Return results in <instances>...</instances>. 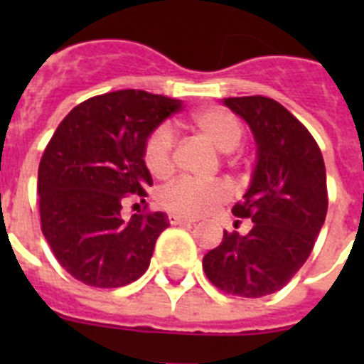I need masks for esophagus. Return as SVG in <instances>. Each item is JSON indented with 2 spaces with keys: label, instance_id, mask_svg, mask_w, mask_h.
<instances>
[{
  "label": "esophagus",
  "instance_id": "1",
  "mask_svg": "<svg viewBox=\"0 0 364 364\" xmlns=\"http://www.w3.org/2000/svg\"><path fill=\"white\" fill-rule=\"evenodd\" d=\"M169 222H171L173 226H176V224H195V218H189V217H184V215H169Z\"/></svg>",
  "mask_w": 364,
  "mask_h": 364
}]
</instances>
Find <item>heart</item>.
<instances>
[{
  "mask_svg": "<svg viewBox=\"0 0 364 364\" xmlns=\"http://www.w3.org/2000/svg\"><path fill=\"white\" fill-rule=\"evenodd\" d=\"M195 133L220 153H231L242 144L246 129L233 112L224 107H205L191 118ZM142 159L154 178H167L175 169V136L167 125H160L144 142ZM231 191L224 182H197L178 178L159 193V202L167 211L200 217L230 200Z\"/></svg>",
  "mask_w": 364,
  "mask_h": 364,
  "instance_id": "heart-1",
  "label": "heart"
}]
</instances>
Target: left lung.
<instances>
[{"instance_id": "left-lung-1", "label": "left lung", "mask_w": 364, "mask_h": 364, "mask_svg": "<svg viewBox=\"0 0 364 364\" xmlns=\"http://www.w3.org/2000/svg\"><path fill=\"white\" fill-rule=\"evenodd\" d=\"M224 104L247 122L257 142L252 186L231 210L253 228L244 237L224 231L202 268L218 290L264 297L288 284L314 250L328 210L326 169L315 138L284 105L266 96Z\"/></svg>"}]
</instances>
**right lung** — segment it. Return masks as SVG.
<instances>
[{"label": "right lung", "instance_id": "1", "mask_svg": "<svg viewBox=\"0 0 364 364\" xmlns=\"http://www.w3.org/2000/svg\"><path fill=\"white\" fill-rule=\"evenodd\" d=\"M182 100L124 89L92 96L58 125L38 169L41 231L56 260L80 282L120 288L149 268L159 235L169 226L162 211L124 220L131 195L147 197L153 184L144 142Z\"/></svg>", "mask_w": 364, "mask_h": 364}]
</instances>
